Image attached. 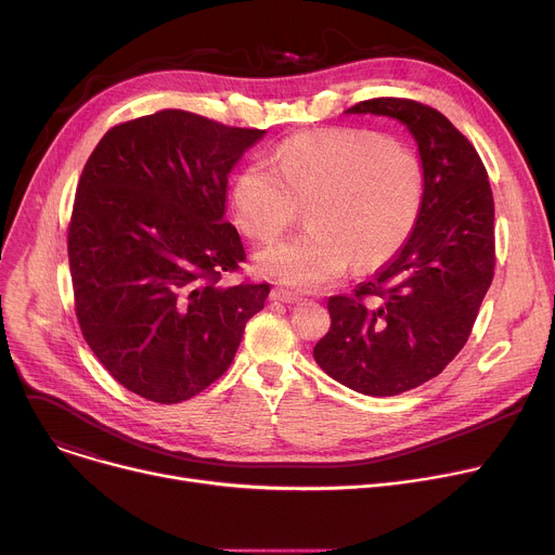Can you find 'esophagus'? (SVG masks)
<instances>
[{"label":"esophagus","instance_id":"1","mask_svg":"<svg viewBox=\"0 0 555 555\" xmlns=\"http://www.w3.org/2000/svg\"><path fill=\"white\" fill-rule=\"evenodd\" d=\"M270 300H274V304H298L300 296L296 292H289V289H283V287H274L270 292Z\"/></svg>","mask_w":555,"mask_h":555}]
</instances>
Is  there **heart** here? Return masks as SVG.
<instances>
[{"label": "heart", "instance_id": "1", "mask_svg": "<svg viewBox=\"0 0 555 555\" xmlns=\"http://www.w3.org/2000/svg\"><path fill=\"white\" fill-rule=\"evenodd\" d=\"M425 170L410 147L370 130H314L287 139L268 162L245 166L232 188L238 228L268 243L308 206V232L255 257L257 274L319 287L349 263L367 272L389 261L418 221Z\"/></svg>", "mask_w": 555, "mask_h": 555}]
</instances>
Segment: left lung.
<instances>
[{
  "instance_id": "left-lung-1",
  "label": "left lung",
  "mask_w": 555,
  "mask_h": 555,
  "mask_svg": "<svg viewBox=\"0 0 555 555\" xmlns=\"http://www.w3.org/2000/svg\"><path fill=\"white\" fill-rule=\"evenodd\" d=\"M400 121L418 145L425 194L396 255L351 296H330L314 361L365 396H396L438 376L469 338L493 279V196L476 147L438 111L378 96L345 111Z\"/></svg>"
}]
</instances>
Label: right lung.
<instances>
[{
	"mask_svg": "<svg viewBox=\"0 0 555 555\" xmlns=\"http://www.w3.org/2000/svg\"><path fill=\"white\" fill-rule=\"evenodd\" d=\"M266 130L185 111L115 126L81 172L68 230L75 312L115 380L164 405L232 363L270 285H223L245 259L228 177Z\"/></svg>",
	"mask_w": 555,
	"mask_h": 555,
	"instance_id": "1",
	"label": "right lung"
}]
</instances>
